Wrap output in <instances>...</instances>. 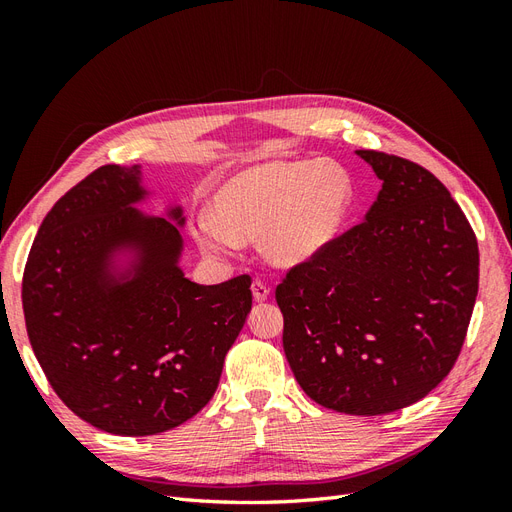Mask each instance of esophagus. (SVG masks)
<instances>
[{"mask_svg": "<svg viewBox=\"0 0 512 512\" xmlns=\"http://www.w3.org/2000/svg\"><path fill=\"white\" fill-rule=\"evenodd\" d=\"M252 294H254V299H256L258 303H262V301L269 299L271 288H269L267 284H262V282H254V284H252Z\"/></svg>", "mask_w": 512, "mask_h": 512, "instance_id": "obj_1", "label": "esophagus"}]
</instances>
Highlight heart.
I'll return each instance as SVG.
<instances>
[{
    "instance_id": "obj_1",
    "label": "heart",
    "mask_w": 512,
    "mask_h": 512,
    "mask_svg": "<svg viewBox=\"0 0 512 512\" xmlns=\"http://www.w3.org/2000/svg\"><path fill=\"white\" fill-rule=\"evenodd\" d=\"M352 203V177L335 162H262L222 185L213 211L196 218L194 239L207 256L224 258L258 237V252L273 267H303L339 237Z\"/></svg>"
}]
</instances>
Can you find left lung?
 <instances>
[{"label":"left lung","instance_id":"8db88e82","mask_svg":"<svg viewBox=\"0 0 512 512\" xmlns=\"http://www.w3.org/2000/svg\"><path fill=\"white\" fill-rule=\"evenodd\" d=\"M382 190L365 222L286 273L275 290L284 352L316 404L389 414L448 376L478 292V243L427 168L359 149Z\"/></svg>","mask_w":512,"mask_h":512}]
</instances>
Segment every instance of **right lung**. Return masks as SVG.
<instances>
[{
	"label": "right lung",
	"instance_id": "right-lung-1",
	"mask_svg": "<svg viewBox=\"0 0 512 512\" xmlns=\"http://www.w3.org/2000/svg\"><path fill=\"white\" fill-rule=\"evenodd\" d=\"M141 166L106 164L42 220L23 273L36 359L59 399L117 436H153L203 410L252 309L250 275H183V209L164 218Z\"/></svg>",
	"mask_w": 512,
	"mask_h": 512
}]
</instances>
